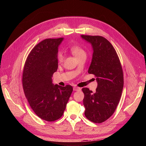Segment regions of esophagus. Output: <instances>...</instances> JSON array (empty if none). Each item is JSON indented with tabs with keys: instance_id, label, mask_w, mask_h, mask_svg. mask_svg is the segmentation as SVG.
<instances>
[{
	"instance_id": "34e87169",
	"label": "esophagus",
	"mask_w": 146,
	"mask_h": 146,
	"mask_svg": "<svg viewBox=\"0 0 146 146\" xmlns=\"http://www.w3.org/2000/svg\"><path fill=\"white\" fill-rule=\"evenodd\" d=\"M73 90H74V91H80L81 90V88H78V87H76V86H74V88H73Z\"/></svg>"
}]
</instances>
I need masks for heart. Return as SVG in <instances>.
Masks as SVG:
<instances>
[{
  "label": "heart",
  "instance_id": "1",
  "mask_svg": "<svg viewBox=\"0 0 146 146\" xmlns=\"http://www.w3.org/2000/svg\"><path fill=\"white\" fill-rule=\"evenodd\" d=\"M70 50L72 52V54L76 57L77 58L82 56H86V53L85 50L79 45L74 44L70 47ZM57 60L60 62H61L63 60V55L61 53H58L57 55Z\"/></svg>",
  "mask_w": 146,
  "mask_h": 146
}]
</instances>
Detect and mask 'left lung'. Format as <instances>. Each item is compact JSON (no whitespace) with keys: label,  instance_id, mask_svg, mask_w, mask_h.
Returning <instances> with one entry per match:
<instances>
[{"label":"left lung","instance_id":"left-lung-1","mask_svg":"<svg viewBox=\"0 0 146 146\" xmlns=\"http://www.w3.org/2000/svg\"><path fill=\"white\" fill-rule=\"evenodd\" d=\"M91 44L93 54L88 73L94 74L98 82L96 92L83 88L85 115L90 121L102 123L115 111L123 86L122 66L117 53L107 39L101 36L82 35Z\"/></svg>","mask_w":146,"mask_h":146}]
</instances>
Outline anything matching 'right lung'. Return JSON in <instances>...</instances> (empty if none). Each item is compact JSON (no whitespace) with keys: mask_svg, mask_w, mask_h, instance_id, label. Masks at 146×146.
I'll list each match as a JSON object with an SVG mask.
<instances>
[{"mask_svg":"<svg viewBox=\"0 0 146 146\" xmlns=\"http://www.w3.org/2000/svg\"><path fill=\"white\" fill-rule=\"evenodd\" d=\"M63 38H48L35 46L24 66L23 86L25 96L35 113L43 120L52 122L63 116L72 86L52 83L58 69V46Z\"/></svg>","mask_w":146,"mask_h":146,"instance_id":"1","label":"right lung"}]
</instances>
